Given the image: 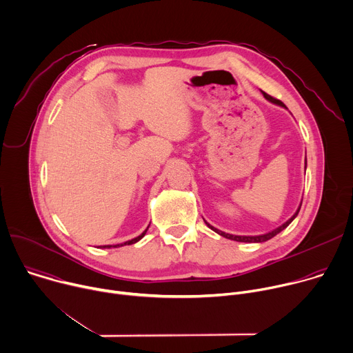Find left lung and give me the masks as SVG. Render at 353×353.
I'll use <instances>...</instances> for the list:
<instances>
[{
	"label": "left lung",
	"mask_w": 353,
	"mask_h": 353,
	"mask_svg": "<svg viewBox=\"0 0 353 353\" xmlns=\"http://www.w3.org/2000/svg\"><path fill=\"white\" fill-rule=\"evenodd\" d=\"M263 92V97L266 98V99H269L270 102H273V103H277V105H281V106H284V103L280 101V99H277V98H273L272 95H269V94H266L265 91H262ZM305 165H306V162H305ZM305 169H306V166H305ZM301 205H302V202H301ZM301 205H299V208H298V210L294 213V216L290 219V220H287L284 224H281L280 227H277V228H274L273 231H270V232H268V234H262V236H254V237H251V236H232V234H227V232H223V231H220V230H217V228H214V227H212L209 223H206V225L208 227H210L214 232H217V234H220L221 237H224V239H228V240H232V241H240V243H263V241H268V240H270V239H273L274 236H277V234L280 232V231H283L295 217H296V214L299 213V209H301Z\"/></svg>",
	"instance_id": "8db88e82"
}]
</instances>
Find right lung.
I'll return each mask as SVG.
<instances>
[{"instance_id": "add662e5", "label": "right lung", "mask_w": 353, "mask_h": 353, "mask_svg": "<svg viewBox=\"0 0 353 353\" xmlns=\"http://www.w3.org/2000/svg\"><path fill=\"white\" fill-rule=\"evenodd\" d=\"M150 227V225H148ZM148 230V228H147ZM147 230L141 234V236H139V237H136V239H133V240H130V241H126V243H123V244H117V245H113V248H117V247H123V245H132V244H136L137 241H140L144 236H145V232H147ZM112 245H103V247H101V248H110Z\"/></svg>"}]
</instances>
